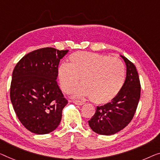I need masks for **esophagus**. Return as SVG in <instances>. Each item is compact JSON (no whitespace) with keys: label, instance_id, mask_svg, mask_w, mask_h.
<instances>
[{"label":"esophagus","instance_id":"obj_1","mask_svg":"<svg viewBox=\"0 0 160 160\" xmlns=\"http://www.w3.org/2000/svg\"><path fill=\"white\" fill-rule=\"evenodd\" d=\"M73 103H75L76 105H78V106H82L84 103H83L82 101H73Z\"/></svg>","mask_w":160,"mask_h":160}]
</instances>
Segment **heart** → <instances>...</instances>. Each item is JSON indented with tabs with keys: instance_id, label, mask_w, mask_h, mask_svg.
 Listing matches in <instances>:
<instances>
[{
	"instance_id": "obj_1",
	"label": "heart",
	"mask_w": 160,
	"mask_h": 160,
	"mask_svg": "<svg viewBox=\"0 0 160 160\" xmlns=\"http://www.w3.org/2000/svg\"><path fill=\"white\" fill-rule=\"evenodd\" d=\"M70 63L62 62L57 78L63 91L74 92L75 97H91L92 102L104 104L120 92L125 80V68L121 59L93 52H77L70 57Z\"/></svg>"
}]
</instances>
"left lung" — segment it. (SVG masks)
Wrapping results in <instances>:
<instances>
[{
    "label": "left lung",
    "mask_w": 160,
    "mask_h": 160,
    "mask_svg": "<svg viewBox=\"0 0 160 160\" xmlns=\"http://www.w3.org/2000/svg\"><path fill=\"white\" fill-rule=\"evenodd\" d=\"M126 66V77L118 94L108 103L97 106L88 124L94 132L112 135L125 128L133 117L141 93L139 75L135 65L121 55Z\"/></svg>",
    "instance_id": "left-lung-1"
}]
</instances>
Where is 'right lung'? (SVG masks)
<instances>
[{
	"mask_svg": "<svg viewBox=\"0 0 160 160\" xmlns=\"http://www.w3.org/2000/svg\"><path fill=\"white\" fill-rule=\"evenodd\" d=\"M68 50L52 47L22 57L12 74L10 97L21 123L31 132L46 134L57 128L68 101L57 85V69Z\"/></svg>",
	"mask_w": 160,
	"mask_h": 160,
	"instance_id": "add662e5",
	"label": "right lung"
}]
</instances>
